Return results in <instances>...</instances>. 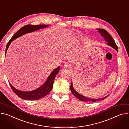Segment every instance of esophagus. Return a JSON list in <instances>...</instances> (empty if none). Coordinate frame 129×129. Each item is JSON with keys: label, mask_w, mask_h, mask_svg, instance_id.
Instances as JSON below:
<instances>
[{"label": "esophagus", "mask_w": 129, "mask_h": 129, "mask_svg": "<svg viewBox=\"0 0 129 129\" xmlns=\"http://www.w3.org/2000/svg\"><path fill=\"white\" fill-rule=\"evenodd\" d=\"M71 66H72V65H71V64H70L69 63H68V62H66V63H65L64 67H65V68H70L71 67Z\"/></svg>", "instance_id": "esophagus-1"}]
</instances>
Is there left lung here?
I'll return each mask as SVG.
<instances>
[{
	"mask_svg": "<svg viewBox=\"0 0 129 129\" xmlns=\"http://www.w3.org/2000/svg\"><path fill=\"white\" fill-rule=\"evenodd\" d=\"M97 30L99 31V33H100L101 36L104 38V40L108 42V45L111 46L112 47L114 48L115 50H116L117 51H118V47L117 46L116 44L115 43V41L114 39L112 38L110 34V33L105 30L103 29H97ZM70 88H71V90L72 91V92L73 93V94L78 99L81 100L82 101H88V102H96L98 101L99 100H104L106 98H107L109 95H108L107 97H105L104 98H101V99H92V98H87L86 97H84V96H82L80 95V93L77 92L74 88L73 83L72 82V84L70 86Z\"/></svg>",
	"mask_w": 129,
	"mask_h": 129,
	"instance_id": "1",
	"label": "left lung"
}]
</instances>
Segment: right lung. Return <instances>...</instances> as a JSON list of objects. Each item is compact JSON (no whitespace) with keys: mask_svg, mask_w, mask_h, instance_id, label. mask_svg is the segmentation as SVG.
Masks as SVG:
<instances>
[{"mask_svg":"<svg viewBox=\"0 0 129 129\" xmlns=\"http://www.w3.org/2000/svg\"><path fill=\"white\" fill-rule=\"evenodd\" d=\"M47 26V25H38L36 26H33L32 25H27L21 28L15 34H14V36L12 37L10 40L8 42L6 47L5 56L9 45L13 41L26 33L37 31L40 29L44 28ZM59 70L60 66H58L51 73L48 79H47L46 81L45 82V83L42 86L36 90L31 91H22L17 90L12 85L10 82L9 83L12 89L15 92V94L20 98L27 100H38L39 99L43 98L47 95H48L49 92L51 91L53 87L54 78L57 73L59 72Z\"/></svg>","mask_w":129,"mask_h":129,"instance_id":"obj_1","label":"right lung"}]
</instances>
